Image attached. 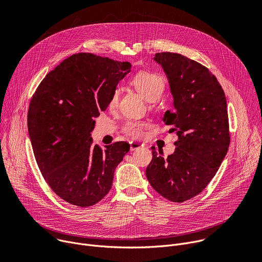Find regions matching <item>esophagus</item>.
<instances>
[{
	"label": "esophagus",
	"mask_w": 262,
	"mask_h": 262,
	"mask_svg": "<svg viewBox=\"0 0 262 262\" xmlns=\"http://www.w3.org/2000/svg\"><path fill=\"white\" fill-rule=\"evenodd\" d=\"M129 146H130V150H136V149H139L144 146V144L142 143H139V142H135V141H132L129 142Z\"/></svg>",
	"instance_id": "obj_1"
}]
</instances>
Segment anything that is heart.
<instances>
[{"label": "heart", "mask_w": 262, "mask_h": 262, "mask_svg": "<svg viewBox=\"0 0 262 262\" xmlns=\"http://www.w3.org/2000/svg\"><path fill=\"white\" fill-rule=\"evenodd\" d=\"M132 84L135 89L141 94V96L149 101L154 102L159 100L162 94L164 93L165 83L162 77L151 74V73H139L132 79ZM119 91L116 90L112 98L110 100V106L115 107L117 101H118ZM147 123L144 121H138V120H128L122 126L123 133L132 138H140L143 135V129L146 127Z\"/></svg>", "instance_id": "obj_1"}]
</instances>
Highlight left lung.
<instances>
[{
    "label": "left lung",
    "instance_id": "1",
    "mask_svg": "<svg viewBox=\"0 0 262 262\" xmlns=\"http://www.w3.org/2000/svg\"><path fill=\"white\" fill-rule=\"evenodd\" d=\"M154 60L168 79L173 111L163 121L176 133L173 154L163 157L152 146L146 177L152 188L172 202L200 194L210 183L230 145L226 98L216 77L200 63L173 52H158Z\"/></svg>",
    "mask_w": 262,
    "mask_h": 262
}]
</instances>
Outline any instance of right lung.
Wrapping results in <instances>:
<instances>
[{
	"instance_id": "right-lung-1",
	"label": "right lung",
	"mask_w": 262,
	"mask_h": 262,
	"mask_svg": "<svg viewBox=\"0 0 262 262\" xmlns=\"http://www.w3.org/2000/svg\"><path fill=\"white\" fill-rule=\"evenodd\" d=\"M130 67L80 52L48 73L32 96L27 123L33 154L47 184L68 203L87 207L105 197L129 150L123 141L102 149L91 133Z\"/></svg>"
}]
</instances>
